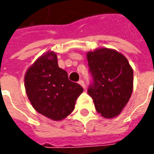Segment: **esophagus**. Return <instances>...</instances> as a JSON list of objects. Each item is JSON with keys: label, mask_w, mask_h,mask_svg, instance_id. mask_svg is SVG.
<instances>
[{"label": "esophagus", "mask_w": 154, "mask_h": 154, "mask_svg": "<svg viewBox=\"0 0 154 154\" xmlns=\"http://www.w3.org/2000/svg\"><path fill=\"white\" fill-rule=\"evenodd\" d=\"M78 83H79V85H81V86H82L83 88L86 89V86H85V82H84V81L80 80L79 82H78Z\"/></svg>", "instance_id": "esophagus-1"}]
</instances>
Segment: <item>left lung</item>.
<instances>
[{
  "label": "left lung",
  "mask_w": 154,
  "mask_h": 154,
  "mask_svg": "<svg viewBox=\"0 0 154 154\" xmlns=\"http://www.w3.org/2000/svg\"><path fill=\"white\" fill-rule=\"evenodd\" d=\"M86 57L94 81L89 87L88 94L102 117L115 118L122 112L131 96V66L123 54L112 49H96L89 51Z\"/></svg>",
  "instance_id": "left-lung-1"
}]
</instances>
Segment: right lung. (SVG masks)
Masks as SVG:
<instances>
[{
	"instance_id": "add662e5",
	"label": "right lung",
	"mask_w": 154,
	"mask_h": 154,
	"mask_svg": "<svg viewBox=\"0 0 154 154\" xmlns=\"http://www.w3.org/2000/svg\"><path fill=\"white\" fill-rule=\"evenodd\" d=\"M24 86L35 110L53 121L67 118L83 91L79 84L68 79L65 70L59 68L54 51L42 54L28 68Z\"/></svg>"
}]
</instances>
